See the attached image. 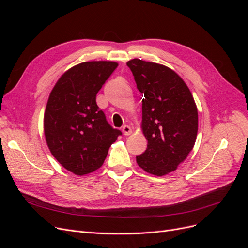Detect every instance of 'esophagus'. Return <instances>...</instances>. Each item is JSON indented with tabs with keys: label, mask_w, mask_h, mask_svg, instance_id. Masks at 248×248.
Instances as JSON below:
<instances>
[{
	"label": "esophagus",
	"mask_w": 248,
	"mask_h": 248,
	"mask_svg": "<svg viewBox=\"0 0 248 248\" xmlns=\"http://www.w3.org/2000/svg\"><path fill=\"white\" fill-rule=\"evenodd\" d=\"M123 133L124 136H129L132 134V128L129 125H124L123 126Z\"/></svg>",
	"instance_id": "34e87169"
}]
</instances>
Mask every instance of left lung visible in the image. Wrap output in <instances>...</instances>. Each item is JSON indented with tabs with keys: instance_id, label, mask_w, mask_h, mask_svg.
Masks as SVG:
<instances>
[{
	"instance_id": "left-lung-1",
	"label": "left lung",
	"mask_w": 248,
	"mask_h": 248,
	"mask_svg": "<svg viewBox=\"0 0 248 248\" xmlns=\"http://www.w3.org/2000/svg\"><path fill=\"white\" fill-rule=\"evenodd\" d=\"M142 93V132L148 148L137 155L150 174L175 171L192 151L198 132V111L183 79L164 65L140 59L126 63Z\"/></svg>"
}]
</instances>
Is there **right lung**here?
I'll return each mask as SVG.
<instances>
[{
    "label": "right lung",
    "mask_w": 248,
    "mask_h": 248,
    "mask_svg": "<svg viewBox=\"0 0 248 248\" xmlns=\"http://www.w3.org/2000/svg\"><path fill=\"white\" fill-rule=\"evenodd\" d=\"M117 67L111 61H89L65 72L52 89L44 114L51 154L66 170L85 175L101 167L120 129L96 104V94Z\"/></svg>",
    "instance_id": "obj_1"
}]
</instances>
